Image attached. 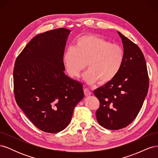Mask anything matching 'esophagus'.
Segmentation results:
<instances>
[{"instance_id": "obj_1", "label": "esophagus", "mask_w": 158, "mask_h": 158, "mask_svg": "<svg viewBox=\"0 0 158 158\" xmlns=\"http://www.w3.org/2000/svg\"><path fill=\"white\" fill-rule=\"evenodd\" d=\"M84 92L85 95H86V96H89V95H92V92H91V91L88 88H84Z\"/></svg>"}]
</instances>
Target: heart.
Listing matches in <instances>:
<instances>
[{"instance_id": "obj_1", "label": "heart", "mask_w": 158, "mask_h": 158, "mask_svg": "<svg viewBox=\"0 0 158 158\" xmlns=\"http://www.w3.org/2000/svg\"><path fill=\"white\" fill-rule=\"evenodd\" d=\"M124 59L125 52L120 45L91 34L80 37L63 56L66 71L73 78L80 77L87 64L84 80L89 84L111 82L121 70Z\"/></svg>"}]
</instances>
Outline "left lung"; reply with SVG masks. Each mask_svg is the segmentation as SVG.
Listing matches in <instances>:
<instances>
[{
  "label": "left lung",
  "mask_w": 158,
  "mask_h": 158,
  "mask_svg": "<svg viewBox=\"0 0 158 158\" xmlns=\"http://www.w3.org/2000/svg\"><path fill=\"white\" fill-rule=\"evenodd\" d=\"M123 42L125 59L112 81L94 90L100 102L96 118L109 130L127 127L138 115L149 88L146 60L137 45L117 31Z\"/></svg>",
  "instance_id": "left-lung-1"
}]
</instances>
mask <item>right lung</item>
I'll return each mask as SVG.
<instances>
[{
  "instance_id": "right-lung-1",
  "label": "right lung",
  "mask_w": 158,
  "mask_h": 158,
  "mask_svg": "<svg viewBox=\"0 0 158 158\" xmlns=\"http://www.w3.org/2000/svg\"><path fill=\"white\" fill-rule=\"evenodd\" d=\"M70 30L40 33L28 43L14 64L18 106L36 127L56 133L67 127L75 106L84 98L83 85L64 73L63 56Z\"/></svg>"
}]
</instances>
